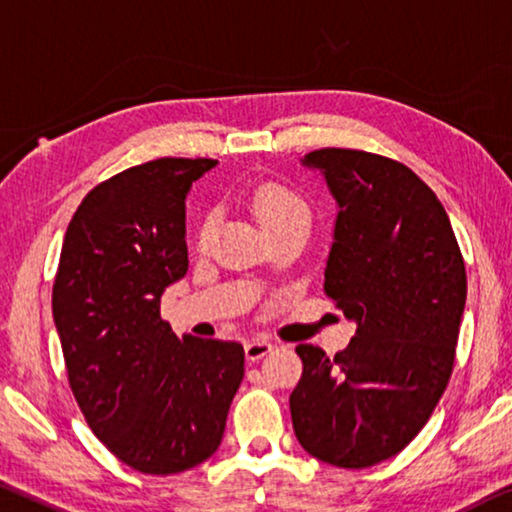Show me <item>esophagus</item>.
Returning a JSON list of instances; mask_svg holds the SVG:
<instances>
[{
	"mask_svg": "<svg viewBox=\"0 0 512 512\" xmlns=\"http://www.w3.org/2000/svg\"><path fill=\"white\" fill-rule=\"evenodd\" d=\"M272 350H274V343L267 341V338H261V336L249 338V341L245 343V355H247L249 361L261 359V357L267 355V352H272Z\"/></svg>",
	"mask_w": 512,
	"mask_h": 512,
	"instance_id": "esophagus-1",
	"label": "esophagus"
}]
</instances>
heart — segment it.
<instances>
[{"mask_svg":"<svg viewBox=\"0 0 512 512\" xmlns=\"http://www.w3.org/2000/svg\"><path fill=\"white\" fill-rule=\"evenodd\" d=\"M251 210L256 212L267 233L288 229V226H309L311 224V203L302 192L281 180H265L251 192ZM212 229H215V215L208 212L196 229V245L201 249L208 245Z\"/></svg>","mask_w":512,"mask_h":512,"instance_id":"1","label":"heart"}]
</instances>
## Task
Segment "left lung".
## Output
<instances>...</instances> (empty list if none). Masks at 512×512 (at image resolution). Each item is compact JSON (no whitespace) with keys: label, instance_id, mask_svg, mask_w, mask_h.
<instances>
[{"label":"left lung","instance_id":"1","mask_svg":"<svg viewBox=\"0 0 512 512\" xmlns=\"http://www.w3.org/2000/svg\"><path fill=\"white\" fill-rule=\"evenodd\" d=\"M304 164L336 196L322 288L357 332L334 357L297 345L304 368L290 416L313 458L366 469L403 451L446 391L467 300L465 258L435 192L403 162L318 148Z\"/></svg>","mask_w":512,"mask_h":512}]
</instances>
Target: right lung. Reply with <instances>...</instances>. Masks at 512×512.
Instances as JSON below:
<instances>
[{
    "label": "right lung",
    "mask_w": 512,
    "mask_h": 512,
    "mask_svg": "<svg viewBox=\"0 0 512 512\" xmlns=\"http://www.w3.org/2000/svg\"><path fill=\"white\" fill-rule=\"evenodd\" d=\"M210 157H160L84 196L52 286L70 391L102 444L141 474L169 476L222 444L245 348L178 338L160 297L185 277V196Z\"/></svg>",
    "instance_id": "add662e5"
}]
</instances>
